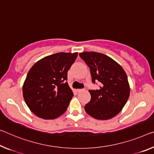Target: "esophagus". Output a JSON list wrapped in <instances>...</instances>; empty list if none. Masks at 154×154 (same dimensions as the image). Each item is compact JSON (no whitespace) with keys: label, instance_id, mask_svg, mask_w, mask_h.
<instances>
[{"label":"esophagus","instance_id":"34e87169","mask_svg":"<svg viewBox=\"0 0 154 154\" xmlns=\"http://www.w3.org/2000/svg\"><path fill=\"white\" fill-rule=\"evenodd\" d=\"M85 88H82V89H77V91L78 92H83V91H85Z\"/></svg>","mask_w":154,"mask_h":154}]
</instances>
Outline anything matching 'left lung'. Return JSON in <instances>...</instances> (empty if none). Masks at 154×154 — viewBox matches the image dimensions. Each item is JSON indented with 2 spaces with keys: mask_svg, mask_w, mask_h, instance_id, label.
<instances>
[{
  "mask_svg": "<svg viewBox=\"0 0 154 154\" xmlns=\"http://www.w3.org/2000/svg\"><path fill=\"white\" fill-rule=\"evenodd\" d=\"M90 68L92 82H99V90H90L91 99L85 111L98 120H108L120 112L128 101L130 88L128 77L120 64L111 57L97 52L79 53Z\"/></svg>",
  "mask_w": 154,
  "mask_h": 154,
  "instance_id": "1",
  "label": "left lung"
}]
</instances>
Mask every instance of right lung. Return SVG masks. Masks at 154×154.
I'll return each instance as SVG.
<instances>
[{
	"mask_svg": "<svg viewBox=\"0 0 154 154\" xmlns=\"http://www.w3.org/2000/svg\"><path fill=\"white\" fill-rule=\"evenodd\" d=\"M78 53H57L38 61L29 70L23 86L30 110L43 119H55L64 113L73 97L67 72Z\"/></svg>",
	"mask_w": 154,
	"mask_h": 154,
	"instance_id": "right-lung-1",
	"label": "right lung"
}]
</instances>
